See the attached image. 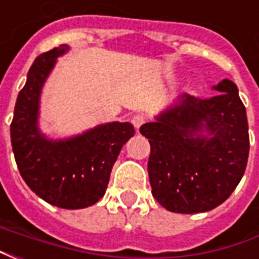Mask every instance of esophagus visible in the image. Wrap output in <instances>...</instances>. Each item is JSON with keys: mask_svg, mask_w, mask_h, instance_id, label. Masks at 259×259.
Listing matches in <instances>:
<instances>
[{"mask_svg": "<svg viewBox=\"0 0 259 259\" xmlns=\"http://www.w3.org/2000/svg\"><path fill=\"white\" fill-rule=\"evenodd\" d=\"M132 123H133V126H135L137 130L140 129L141 124L146 123V118H144V115H140V113L135 115V116H133V119H132Z\"/></svg>", "mask_w": 259, "mask_h": 259, "instance_id": "obj_1", "label": "esophagus"}]
</instances>
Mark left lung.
<instances>
[{
	"label": "left lung",
	"instance_id": "1",
	"mask_svg": "<svg viewBox=\"0 0 259 259\" xmlns=\"http://www.w3.org/2000/svg\"><path fill=\"white\" fill-rule=\"evenodd\" d=\"M213 90L219 94L209 98L182 96L140 127L151 146L152 195L170 212L211 211L244 175L250 151L244 104L232 80L223 79Z\"/></svg>",
	"mask_w": 259,
	"mask_h": 259
}]
</instances>
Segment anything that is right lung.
<instances>
[{
  "label": "right lung",
  "mask_w": 259,
  "mask_h": 259,
  "mask_svg": "<svg viewBox=\"0 0 259 259\" xmlns=\"http://www.w3.org/2000/svg\"><path fill=\"white\" fill-rule=\"evenodd\" d=\"M66 44L38 55L19 91L11 123V141L20 176L51 205L80 209L105 194L111 170L124 143L135 136L129 122L100 124L66 140H50L38 129L44 81Z\"/></svg>",
  "instance_id": "1"
}]
</instances>
